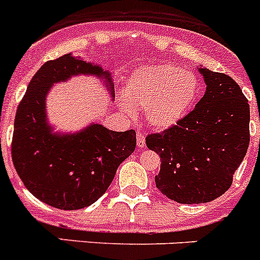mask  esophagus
Wrapping results in <instances>:
<instances>
[{"instance_id": "obj_1", "label": "esophagus", "mask_w": 260, "mask_h": 260, "mask_svg": "<svg viewBox=\"0 0 260 260\" xmlns=\"http://www.w3.org/2000/svg\"><path fill=\"white\" fill-rule=\"evenodd\" d=\"M137 138H138V147L139 148H144L146 147V139H144V135L141 132H137Z\"/></svg>"}]
</instances>
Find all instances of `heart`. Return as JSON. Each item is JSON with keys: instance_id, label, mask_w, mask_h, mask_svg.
<instances>
[{"instance_id": "1", "label": "heart", "mask_w": 260, "mask_h": 260, "mask_svg": "<svg viewBox=\"0 0 260 260\" xmlns=\"http://www.w3.org/2000/svg\"><path fill=\"white\" fill-rule=\"evenodd\" d=\"M199 82L194 73L171 63L141 66L133 71L125 86L119 107L134 116L133 105L146 108L152 127L167 130L187 114L198 98Z\"/></svg>"}]
</instances>
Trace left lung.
<instances>
[{
  "instance_id": "8db88e82",
  "label": "left lung",
  "mask_w": 260,
  "mask_h": 260,
  "mask_svg": "<svg viewBox=\"0 0 260 260\" xmlns=\"http://www.w3.org/2000/svg\"><path fill=\"white\" fill-rule=\"evenodd\" d=\"M206 92L173 127L146 138L161 158L155 182L169 199L207 203L231 187L250 142V107L242 89L226 74L198 66Z\"/></svg>"
}]
</instances>
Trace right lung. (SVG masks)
<instances>
[{"instance_id":"add662e5","label":"right lung","mask_w":260,"mask_h":260,"mask_svg":"<svg viewBox=\"0 0 260 260\" xmlns=\"http://www.w3.org/2000/svg\"><path fill=\"white\" fill-rule=\"evenodd\" d=\"M79 75L102 79L113 100L112 75L100 65L71 53L45 62L18 107L11 143L14 167L27 190L41 202L66 211L95 203L137 144L134 130L112 132L95 122L75 133L54 130L48 121V93L56 83Z\"/></svg>"}]
</instances>
